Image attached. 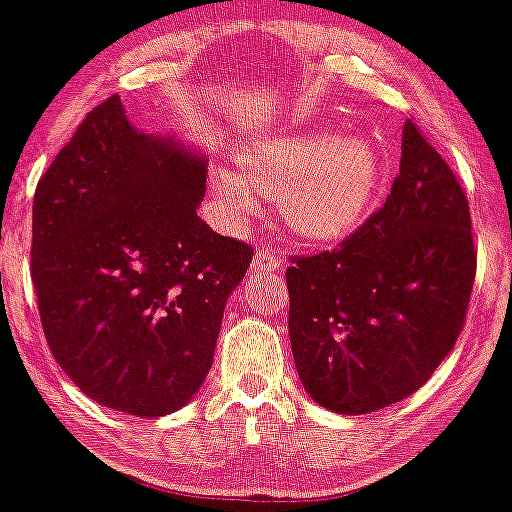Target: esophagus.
<instances>
[{
    "label": "esophagus",
    "instance_id": "34e87169",
    "mask_svg": "<svg viewBox=\"0 0 512 512\" xmlns=\"http://www.w3.org/2000/svg\"><path fill=\"white\" fill-rule=\"evenodd\" d=\"M281 257L279 255H274L272 250H267V248H262L260 252H255V257H252V269H255V272H276V269H281Z\"/></svg>",
    "mask_w": 512,
    "mask_h": 512
}]
</instances>
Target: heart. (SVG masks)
Segmentation results:
<instances>
[{
    "mask_svg": "<svg viewBox=\"0 0 512 512\" xmlns=\"http://www.w3.org/2000/svg\"><path fill=\"white\" fill-rule=\"evenodd\" d=\"M238 170L216 168L211 190L231 221L255 211V190L276 195L279 214L298 236L337 243L356 231L383 187V156L366 134L308 132L272 139L238 156Z\"/></svg>",
    "mask_w": 512,
    "mask_h": 512,
    "instance_id": "heart-1",
    "label": "heart"
}]
</instances>
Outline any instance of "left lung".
I'll list each match as a JSON object with an SVG mask.
<instances>
[{"label":"left lung","mask_w":512,"mask_h":512,"mask_svg":"<svg viewBox=\"0 0 512 512\" xmlns=\"http://www.w3.org/2000/svg\"><path fill=\"white\" fill-rule=\"evenodd\" d=\"M477 257L448 163L411 120L383 209L337 250L286 269L298 378L334 414H370L419 390L460 337Z\"/></svg>","instance_id":"8db88e82"}]
</instances>
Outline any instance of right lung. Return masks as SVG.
I'll return each mask as SVG.
<instances>
[{"label":"right lung","instance_id":"1","mask_svg":"<svg viewBox=\"0 0 512 512\" xmlns=\"http://www.w3.org/2000/svg\"><path fill=\"white\" fill-rule=\"evenodd\" d=\"M207 154L93 108L33 199L31 274L50 351L103 407L158 419L214 363L223 308L252 260L197 216Z\"/></svg>","mask_w":512,"mask_h":512}]
</instances>
